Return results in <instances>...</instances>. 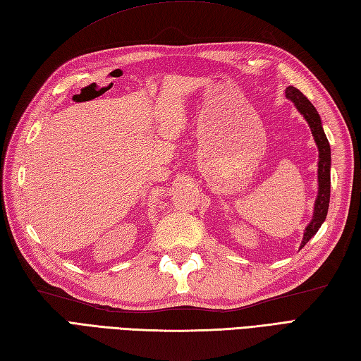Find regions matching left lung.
Listing matches in <instances>:
<instances>
[{
  "label": "left lung",
  "instance_id": "left-lung-1",
  "mask_svg": "<svg viewBox=\"0 0 361 361\" xmlns=\"http://www.w3.org/2000/svg\"><path fill=\"white\" fill-rule=\"evenodd\" d=\"M286 96L290 99V101H293L299 113H301L305 118V121L309 122L313 140H315L318 145V152H319V161H318V188L319 189H318V197L315 202L313 219L304 231V239L301 243V248H302L304 245L317 234L319 226L323 225V221L326 220V216H327L329 200H331V145H329L323 126H321L319 114L309 99L295 87H288L286 90Z\"/></svg>",
  "mask_w": 361,
  "mask_h": 361
}]
</instances>
